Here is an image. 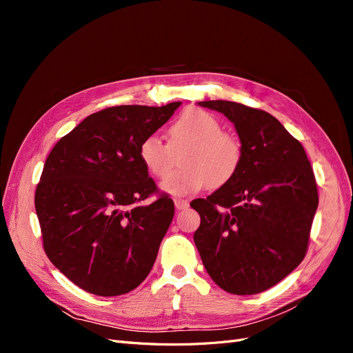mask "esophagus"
Returning a JSON list of instances; mask_svg holds the SVG:
<instances>
[{
    "instance_id": "34e87169",
    "label": "esophagus",
    "mask_w": 353,
    "mask_h": 353,
    "mask_svg": "<svg viewBox=\"0 0 353 353\" xmlns=\"http://www.w3.org/2000/svg\"><path fill=\"white\" fill-rule=\"evenodd\" d=\"M174 203H175V208H176L178 210H184V209L188 208V201L184 200V199L175 197V199H174Z\"/></svg>"
}]
</instances>
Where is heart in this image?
Instances as JSON below:
<instances>
[{
    "label": "heart",
    "mask_w": 353,
    "mask_h": 353,
    "mask_svg": "<svg viewBox=\"0 0 353 353\" xmlns=\"http://www.w3.org/2000/svg\"><path fill=\"white\" fill-rule=\"evenodd\" d=\"M222 130L212 113L188 109L170 123L168 144L148 135L138 145V157L148 174L165 179L174 165L173 153L185 146L180 158L183 168L168 176L162 188L174 196L194 194L205 187L221 188L236 178L244 157L241 141Z\"/></svg>",
    "instance_id": "heart-1"
}]
</instances>
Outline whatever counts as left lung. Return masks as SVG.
Here are the masks:
<instances>
[{
    "label": "left lung",
    "instance_id": "obj_1",
    "mask_svg": "<svg viewBox=\"0 0 353 353\" xmlns=\"http://www.w3.org/2000/svg\"><path fill=\"white\" fill-rule=\"evenodd\" d=\"M225 114L243 144L231 183L191 201L200 215L194 243L203 265L223 290H268L305 258L318 190L303 145L270 113L234 101H200Z\"/></svg>",
    "mask_w": 353,
    "mask_h": 353
}]
</instances>
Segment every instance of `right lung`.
<instances>
[{
  "label": "right lung",
  "instance_id": "obj_1",
  "mask_svg": "<svg viewBox=\"0 0 353 353\" xmlns=\"http://www.w3.org/2000/svg\"><path fill=\"white\" fill-rule=\"evenodd\" d=\"M181 103L114 105L92 113L52 147L35 191L46 254L82 290L121 296L140 285L174 218L138 145ZM154 196L152 203H144Z\"/></svg>",
  "mask_w": 353,
  "mask_h": 353
}]
</instances>
